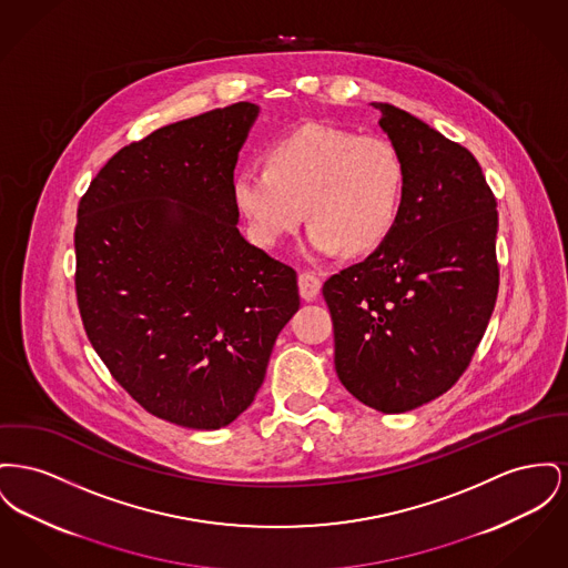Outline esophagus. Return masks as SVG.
Masks as SVG:
<instances>
[{
    "mask_svg": "<svg viewBox=\"0 0 568 568\" xmlns=\"http://www.w3.org/2000/svg\"><path fill=\"white\" fill-rule=\"evenodd\" d=\"M298 287H301V296L304 301H315L322 290V281L315 272H302L298 276Z\"/></svg>",
    "mask_w": 568,
    "mask_h": 568,
    "instance_id": "34e87169",
    "label": "esophagus"
}]
</instances>
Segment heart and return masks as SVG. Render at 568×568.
I'll return each mask as SVG.
<instances>
[{
    "label": "heart",
    "instance_id": "b5f03b06",
    "mask_svg": "<svg viewBox=\"0 0 568 568\" xmlns=\"http://www.w3.org/2000/svg\"><path fill=\"white\" fill-rule=\"evenodd\" d=\"M232 195L262 246L283 242L306 210L308 253L358 255L395 230L405 163L384 136L311 122L267 148L266 169H237Z\"/></svg>",
    "mask_w": 568,
    "mask_h": 568
}]
</instances>
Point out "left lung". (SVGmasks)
Here are the masks:
<instances>
[{
  "mask_svg": "<svg viewBox=\"0 0 568 568\" xmlns=\"http://www.w3.org/2000/svg\"><path fill=\"white\" fill-rule=\"evenodd\" d=\"M371 104L405 163L399 221L322 292L341 384L368 407L400 414L444 395L487 331L500 285L498 203L464 145L399 106Z\"/></svg>",
  "mask_w": 568,
  "mask_h": 568,
  "instance_id": "obj_1",
  "label": "left lung"
}]
</instances>
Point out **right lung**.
I'll return each mask as SVG.
<instances>
[{
	"label": "right lung",
	"mask_w": 568,
	"mask_h": 568,
	"mask_svg": "<svg viewBox=\"0 0 568 568\" xmlns=\"http://www.w3.org/2000/svg\"><path fill=\"white\" fill-rule=\"evenodd\" d=\"M257 115L235 102L134 141L77 210L92 347L143 409L189 429L227 427L253 403L301 306L296 270L237 230L232 180Z\"/></svg>",
	"instance_id": "add662e5"
}]
</instances>
